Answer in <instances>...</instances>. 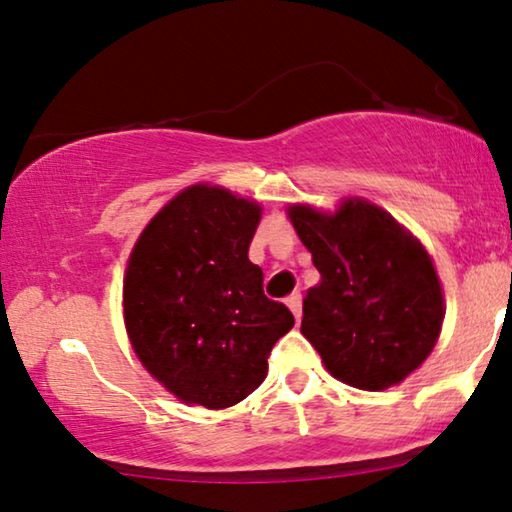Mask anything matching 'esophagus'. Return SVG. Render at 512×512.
Wrapping results in <instances>:
<instances>
[{"mask_svg": "<svg viewBox=\"0 0 512 512\" xmlns=\"http://www.w3.org/2000/svg\"><path fill=\"white\" fill-rule=\"evenodd\" d=\"M286 307L293 312L296 321H300V317H303V300H300L298 293H293V296L286 298Z\"/></svg>", "mask_w": 512, "mask_h": 512, "instance_id": "1", "label": "esophagus"}]
</instances>
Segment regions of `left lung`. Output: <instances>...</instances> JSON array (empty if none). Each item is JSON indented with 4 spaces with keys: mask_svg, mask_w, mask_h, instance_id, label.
Segmentation results:
<instances>
[{
    "mask_svg": "<svg viewBox=\"0 0 512 512\" xmlns=\"http://www.w3.org/2000/svg\"><path fill=\"white\" fill-rule=\"evenodd\" d=\"M286 214L321 275L303 298L300 333L335 380L363 391L401 384L443 331V284L429 251L359 195L333 212L293 202Z\"/></svg>",
    "mask_w": 512,
    "mask_h": 512,
    "instance_id": "8db88e82",
    "label": "left lung"
}]
</instances>
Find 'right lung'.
Segmentation results:
<instances>
[{
    "mask_svg": "<svg viewBox=\"0 0 512 512\" xmlns=\"http://www.w3.org/2000/svg\"><path fill=\"white\" fill-rule=\"evenodd\" d=\"M261 216L256 200L200 181L160 207L130 251L123 321L132 352L181 403L226 410L244 401L293 328L249 261Z\"/></svg>",
    "mask_w": 512,
    "mask_h": 512,
    "instance_id": "add662e5",
    "label": "right lung"
}]
</instances>
